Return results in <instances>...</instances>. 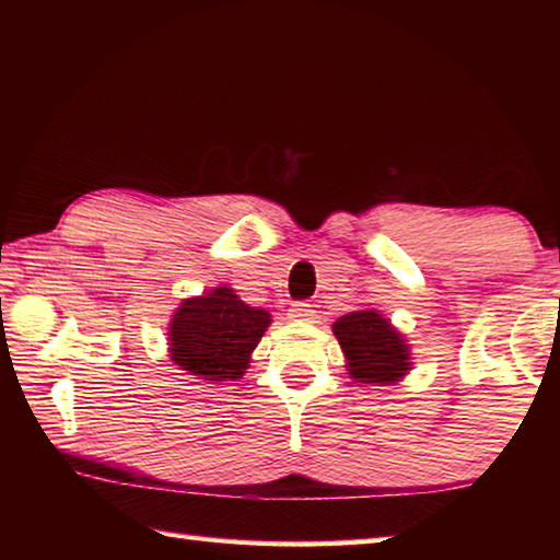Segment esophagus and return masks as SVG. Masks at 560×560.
Returning a JSON list of instances; mask_svg holds the SVG:
<instances>
[{
  "label": "esophagus",
  "mask_w": 560,
  "mask_h": 560,
  "mask_svg": "<svg viewBox=\"0 0 560 560\" xmlns=\"http://www.w3.org/2000/svg\"><path fill=\"white\" fill-rule=\"evenodd\" d=\"M289 317L291 319H315V311H313V305L311 303H305V301H295V303H291V307H289Z\"/></svg>",
  "instance_id": "1"
}]
</instances>
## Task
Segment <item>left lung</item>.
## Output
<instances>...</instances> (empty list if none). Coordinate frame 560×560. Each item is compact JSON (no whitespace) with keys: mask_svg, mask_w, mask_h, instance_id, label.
<instances>
[{"mask_svg":"<svg viewBox=\"0 0 560 560\" xmlns=\"http://www.w3.org/2000/svg\"><path fill=\"white\" fill-rule=\"evenodd\" d=\"M349 373L359 383H395L409 371V347L385 317L375 311H355L335 323Z\"/></svg>","mask_w":560,"mask_h":560,"instance_id":"8db88e82","label":"left lung"}]
</instances>
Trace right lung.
I'll use <instances>...</instances> for the list:
<instances>
[{"label": "right lung", "mask_w": 560, "mask_h": 560, "mask_svg": "<svg viewBox=\"0 0 560 560\" xmlns=\"http://www.w3.org/2000/svg\"><path fill=\"white\" fill-rule=\"evenodd\" d=\"M269 323L267 311L249 307L233 289H213L175 311L171 355L183 371L201 380H237Z\"/></svg>", "instance_id": "right-lung-1"}]
</instances>
